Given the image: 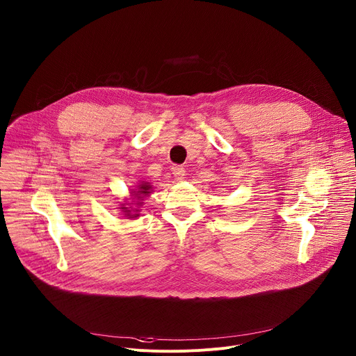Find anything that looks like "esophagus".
<instances>
[{
    "mask_svg": "<svg viewBox=\"0 0 356 356\" xmlns=\"http://www.w3.org/2000/svg\"><path fill=\"white\" fill-rule=\"evenodd\" d=\"M172 173L175 175V177H176L177 180H183L184 173H186V169H184L183 166H180V165H176V166L172 168Z\"/></svg>",
    "mask_w": 356,
    "mask_h": 356,
    "instance_id": "34e87169",
    "label": "esophagus"
}]
</instances>
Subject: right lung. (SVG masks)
Wrapping results in <instances>:
<instances>
[{"mask_svg": "<svg viewBox=\"0 0 356 356\" xmlns=\"http://www.w3.org/2000/svg\"><path fill=\"white\" fill-rule=\"evenodd\" d=\"M150 184L149 183H142V184H139L138 186V188H136V191H134V195L136 197V200H138V202H136V206H140L142 204V201H143V197L145 195H147L150 191ZM125 210H127V207H124ZM138 211V210H136ZM125 213H131V211H125ZM127 216H131V214H127ZM132 217H138V214H134ZM131 217V218H132Z\"/></svg>", "mask_w": 356, "mask_h": 356, "instance_id": "add662e5", "label": "right lung"}]
</instances>
